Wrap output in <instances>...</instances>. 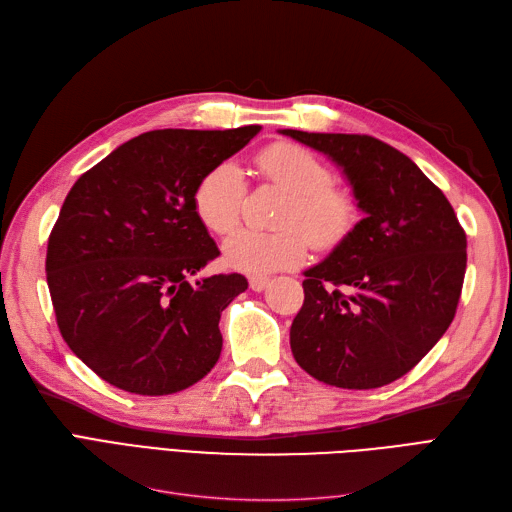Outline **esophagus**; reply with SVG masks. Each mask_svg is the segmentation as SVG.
Here are the masks:
<instances>
[{
  "mask_svg": "<svg viewBox=\"0 0 512 512\" xmlns=\"http://www.w3.org/2000/svg\"><path fill=\"white\" fill-rule=\"evenodd\" d=\"M267 286H269V277H262V275H252V277H250V288H252L254 292L265 290Z\"/></svg>",
  "mask_w": 512,
  "mask_h": 512,
  "instance_id": "esophagus-1",
  "label": "esophagus"
}]
</instances>
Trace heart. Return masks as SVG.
Segmentation results:
<instances>
[{"instance_id":"1","label":"heart","mask_w":512,"mask_h":512,"mask_svg":"<svg viewBox=\"0 0 512 512\" xmlns=\"http://www.w3.org/2000/svg\"><path fill=\"white\" fill-rule=\"evenodd\" d=\"M265 181L288 192L277 226L280 230H237L224 243L228 267L245 273L294 269L316 252H333L350 239L361 222L359 198L333 183L331 166L297 143H273L256 158ZM247 185L237 162L222 160L200 175L192 192L198 222L215 235H228L241 220Z\"/></svg>"}]
</instances>
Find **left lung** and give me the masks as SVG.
Listing matches in <instances>:
<instances>
[{"instance_id": "8db88e82", "label": "left lung", "mask_w": 512, "mask_h": 512, "mask_svg": "<svg viewBox=\"0 0 512 512\" xmlns=\"http://www.w3.org/2000/svg\"><path fill=\"white\" fill-rule=\"evenodd\" d=\"M284 134L342 166L367 213L346 243L305 271V299L290 327L294 359L339 389L391 384L455 318L468 262L466 230L438 185L378 138Z\"/></svg>"}]
</instances>
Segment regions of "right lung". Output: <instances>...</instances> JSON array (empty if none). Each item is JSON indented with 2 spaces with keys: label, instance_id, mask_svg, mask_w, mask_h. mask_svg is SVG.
Listing matches in <instances>:
<instances>
[{
  "label": "right lung",
  "instance_id": "right-lung-1",
  "mask_svg": "<svg viewBox=\"0 0 512 512\" xmlns=\"http://www.w3.org/2000/svg\"><path fill=\"white\" fill-rule=\"evenodd\" d=\"M258 132L151 130L72 185L46 247V284L61 337L108 384L170 395L218 363L220 316L247 280L226 273L192 282L220 256L192 192Z\"/></svg>",
  "mask_w": 512,
  "mask_h": 512
}]
</instances>
